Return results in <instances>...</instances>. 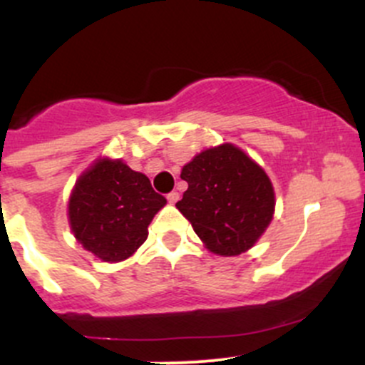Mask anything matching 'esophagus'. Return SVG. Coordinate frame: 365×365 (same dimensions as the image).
I'll return each instance as SVG.
<instances>
[{
    "label": "esophagus",
    "instance_id": "34e87169",
    "mask_svg": "<svg viewBox=\"0 0 365 365\" xmlns=\"http://www.w3.org/2000/svg\"><path fill=\"white\" fill-rule=\"evenodd\" d=\"M178 200H180V194L176 192V190H173V192L168 194V201H169V203H171V205H175Z\"/></svg>",
    "mask_w": 365,
    "mask_h": 365
}]
</instances>
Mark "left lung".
Segmentation results:
<instances>
[{
	"label": "left lung",
	"mask_w": 365,
	"mask_h": 365,
	"mask_svg": "<svg viewBox=\"0 0 365 365\" xmlns=\"http://www.w3.org/2000/svg\"><path fill=\"white\" fill-rule=\"evenodd\" d=\"M189 183L176 208L217 256L249 251L274 219L270 178L244 150L231 143L206 148L182 168Z\"/></svg>",
	"instance_id": "left-lung-1"
}]
</instances>
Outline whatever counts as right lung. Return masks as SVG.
<instances>
[{"mask_svg": "<svg viewBox=\"0 0 365 365\" xmlns=\"http://www.w3.org/2000/svg\"><path fill=\"white\" fill-rule=\"evenodd\" d=\"M168 203L148 176L121 159L95 160L77 178L68 200V222L76 240L98 259L118 263L148 238V226Z\"/></svg>", "mask_w": 365, "mask_h": 365, "instance_id": "obj_1", "label": "right lung"}]
</instances>
